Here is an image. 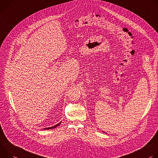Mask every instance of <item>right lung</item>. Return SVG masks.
Returning a JSON list of instances; mask_svg holds the SVG:
<instances>
[{
	"instance_id": "obj_1",
	"label": "right lung",
	"mask_w": 158,
	"mask_h": 158,
	"mask_svg": "<svg viewBox=\"0 0 158 158\" xmlns=\"http://www.w3.org/2000/svg\"><path fill=\"white\" fill-rule=\"evenodd\" d=\"M61 124V122H60L59 124H56V126H52V127H48V128H45V129H45V130H48V129H54V128H55V127H56L57 126H58L60 124Z\"/></svg>"
}]
</instances>
